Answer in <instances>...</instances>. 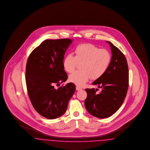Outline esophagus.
I'll return each mask as SVG.
<instances>
[{
    "label": "esophagus",
    "instance_id": "1",
    "mask_svg": "<svg viewBox=\"0 0 150 150\" xmlns=\"http://www.w3.org/2000/svg\"><path fill=\"white\" fill-rule=\"evenodd\" d=\"M82 89L81 88H80L79 86H77L76 87V90H78V91H79V90H81Z\"/></svg>",
    "mask_w": 150,
    "mask_h": 150
}]
</instances>
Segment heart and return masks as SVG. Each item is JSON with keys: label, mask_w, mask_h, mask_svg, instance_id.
<instances>
[{"label": "heart", "mask_w": 150, "mask_h": 150, "mask_svg": "<svg viewBox=\"0 0 150 150\" xmlns=\"http://www.w3.org/2000/svg\"><path fill=\"white\" fill-rule=\"evenodd\" d=\"M75 56L68 54L63 61L66 71L73 72L78 64H81V71H76L70 75V82L83 86L90 80L102 77L107 71L112 61V54L106 49H100L91 43L77 46L74 49Z\"/></svg>", "instance_id": "obj_1"}]
</instances>
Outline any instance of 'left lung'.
Segmentation results:
<instances>
[{"label":"left lung","instance_id":"1","mask_svg":"<svg viewBox=\"0 0 150 150\" xmlns=\"http://www.w3.org/2000/svg\"><path fill=\"white\" fill-rule=\"evenodd\" d=\"M112 50V61L105 73L93 84L102 91L96 93L94 88L86 89L85 106L88 112L99 118H105L115 113L126 98L129 85L128 66L126 57L120 49L109 41Z\"/></svg>","mask_w":150,"mask_h":150}]
</instances>
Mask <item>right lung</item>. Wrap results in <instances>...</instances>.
<instances>
[{
  "instance_id": "right-lung-1",
  "label": "right lung",
  "mask_w": 150,
  "mask_h": 150,
  "mask_svg": "<svg viewBox=\"0 0 150 150\" xmlns=\"http://www.w3.org/2000/svg\"><path fill=\"white\" fill-rule=\"evenodd\" d=\"M72 40L68 38L46 40L30 53L26 65L25 82L28 94L36 111L53 120L66 112L75 91L72 83L55 89L67 79L63 60Z\"/></svg>"
}]
</instances>
